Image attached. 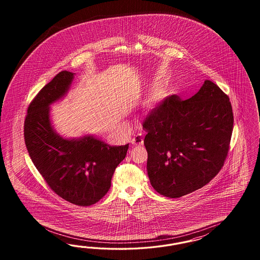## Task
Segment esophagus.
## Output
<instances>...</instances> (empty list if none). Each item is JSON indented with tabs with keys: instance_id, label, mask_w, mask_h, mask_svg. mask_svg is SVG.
I'll return each instance as SVG.
<instances>
[{
	"instance_id": "34e87169",
	"label": "esophagus",
	"mask_w": 260,
	"mask_h": 260,
	"mask_svg": "<svg viewBox=\"0 0 260 260\" xmlns=\"http://www.w3.org/2000/svg\"><path fill=\"white\" fill-rule=\"evenodd\" d=\"M143 137H142V134H136L134 135V138L132 139V144L134 146H141L143 145Z\"/></svg>"
}]
</instances>
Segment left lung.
Here are the masks:
<instances>
[{
	"label": "left lung",
	"instance_id": "1",
	"mask_svg": "<svg viewBox=\"0 0 260 260\" xmlns=\"http://www.w3.org/2000/svg\"><path fill=\"white\" fill-rule=\"evenodd\" d=\"M233 127L228 95L210 80L187 100L166 97L143 122L153 189L178 198L207 185L224 165Z\"/></svg>",
	"mask_w": 260,
	"mask_h": 260
}]
</instances>
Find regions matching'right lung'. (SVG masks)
I'll return each instance as SVG.
<instances>
[{
    "instance_id": "obj_1",
    "label": "right lung",
    "mask_w": 260,
    "mask_h": 260,
    "mask_svg": "<svg viewBox=\"0 0 260 260\" xmlns=\"http://www.w3.org/2000/svg\"><path fill=\"white\" fill-rule=\"evenodd\" d=\"M73 79L74 73L61 71L35 96L24 120V142L49 188L72 204L85 207L109 191L128 144L110 146L93 135L68 139L56 133L49 106L67 94Z\"/></svg>"
}]
</instances>
